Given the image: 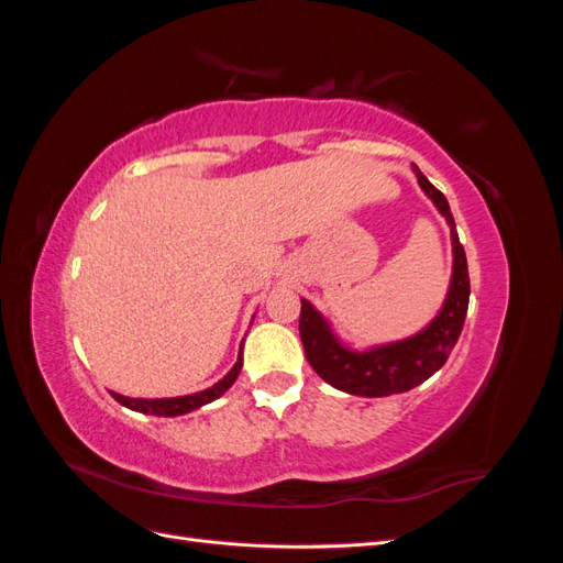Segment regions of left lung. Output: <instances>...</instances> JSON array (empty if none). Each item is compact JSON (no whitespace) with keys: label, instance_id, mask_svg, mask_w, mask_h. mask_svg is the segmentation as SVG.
I'll list each match as a JSON object with an SVG mask.
<instances>
[{"label":"left lung","instance_id":"1","mask_svg":"<svg viewBox=\"0 0 563 563\" xmlns=\"http://www.w3.org/2000/svg\"><path fill=\"white\" fill-rule=\"evenodd\" d=\"M416 178L428 195L439 213L446 218L451 228L453 244V275L444 305L439 314L420 333L389 343L380 347H371L356 352L340 343L331 331V323L323 319L308 300H300V340L310 366L317 376L356 397H389L399 391L413 389L446 364L453 345L463 331L467 302H470V275L465 249L457 240L455 220L449 209L446 197L422 176L413 164Z\"/></svg>","mask_w":563,"mask_h":563}]
</instances>
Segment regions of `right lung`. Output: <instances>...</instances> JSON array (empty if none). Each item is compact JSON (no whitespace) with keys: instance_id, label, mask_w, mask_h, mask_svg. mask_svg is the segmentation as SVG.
Masks as SVG:
<instances>
[{"instance_id":"add662e5","label":"right lung","mask_w":563,"mask_h":563,"mask_svg":"<svg viewBox=\"0 0 563 563\" xmlns=\"http://www.w3.org/2000/svg\"><path fill=\"white\" fill-rule=\"evenodd\" d=\"M242 350H240V356H236V364L230 368L228 376L223 380H218L213 387L209 389H201V391H195V395H185V397H172V399H131V397H124V395H117V391H110V395L122 404L126 408H131V411H139V413H147V416H162V418H174V416H185L195 411V408L203 406V404H211L213 399L223 397L225 391L232 387V383L236 380V376H240L242 371Z\"/></svg>"}]
</instances>
